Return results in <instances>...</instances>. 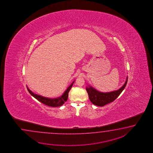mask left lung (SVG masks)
Segmentation results:
<instances>
[{"label": "left lung", "mask_w": 153, "mask_h": 153, "mask_svg": "<svg viewBox=\"0 0 153 153\" xmlns=\"http://www.w3.org/2000/svg\"><path fill=\"white\" fill-rule=\"evenodd\" d=\"M127 80L128 76L126 78L124 85L119 90L108 92H102L98 91L90 85H88V87H86V89L88 92L90 100L93 104L100 107H103L106 104L110 103L113 102L124 90L127 84Z\"/></svg>", "instance_id": "1"}]
</instances>
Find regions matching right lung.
Wrapping results in <instances>:
<instances>
[{"instance_id": "obj_1", "label": "right lung", "mask_w": 153, "mask_h": 153, "mask_svg": "<svg viewBox=\"0 0 153 153\" xmlns=\"http://www.w3.org/2000/svg\"><path fill=\"white\" fill-rule=\"evenodd\" d=\"M74 81H75V80L69 85V86L67 88V90L65 91V92L61 96L57 98H55L45 97L39 95V94H36L33 93L32 91H31V90H30L29 88L28 87H27V90L29 92V94H31L33 97H34L37 100H38L39 102H42L43 104H45L46 105L50 106V107H57L61 106L65 103V102L67 101L68 97L69 92L70 91V90L71 89L73 84L74 82Z\"/></svg>"}]
</instances>
